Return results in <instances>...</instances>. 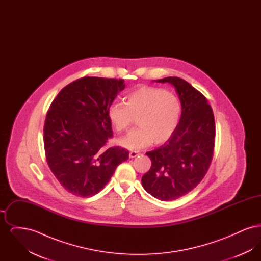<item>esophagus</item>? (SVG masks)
Listing matches in <instances>:
<instances>
[{"instance_id":"1","label":"esophagus","mask_w":261,"mask_h":261,"mask_svg":"<svg viewBox=\"0 0 261 261\" xmlns=\"http://www.w3.org/2000/svg\"><path fill=\"white\" fill-rule=\"evenodd\" d=\"M137 155H139V152L138 151H130L129 152V156H130V159H133V158H136Z\"/></svg>"}]
</instances>
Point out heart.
<instances>
[{"instance_id":"obj_1","label":"heart","mask_w":261,"mask_h":261,"mask_svg":"<svg viewBox=\"0 0 261 261\" xmlns=\"http://www.w3.org/2000/svg\"><path fill=\"white\" fill-rule=\"evenodd\" d=\"M181 115V105L173 93L142 86L129 93L125 102L113 101L108 116L117 132H125L137 117L136 129L118 140L128 149H141L153 142L161 144L172 136Z\"/></svg>"}]
</instances>
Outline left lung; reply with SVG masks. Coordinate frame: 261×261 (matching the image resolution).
<instances>
[{"label": "left lung", "mask_w": 261, "mask_h": 261, "mask_svg": "<svg viewBox=\"0 0 261 261\" xmlns=\"http://www.w3.org/2000/svg\"><path fill=\"white\" fill-rule=\"evenodd\" d=\"M156 82L173 85L182 107L172 136L146 153L151 166L142 177V185L149 195L166 201L186 195L205 176L213 156L215 122L207 99L190 83L179 77Z\"/></svg>", "instance_id": "obj_1"}]
</instances>
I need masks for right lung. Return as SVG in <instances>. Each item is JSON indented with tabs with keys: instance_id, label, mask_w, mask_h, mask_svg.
<instances>
[{
	"instance_id": "1",
	"label": "right lung",
	"mask_w": 261,
	"mask_h": 261,
	"mask_svg": "<svg viewBox=\"0 0 261 261\" xmlns=\"http://www.w3.org/2000/svg\"><path fill=\"white\" fill-rule=\"evenodd\" d=\"M124 88L123 79L83 77L50 103L44 125L46 159L58 181L74 196L98 194L129 158L123 148H106L112 137L109 108Z\"/></svg>"
}]
</instances>
